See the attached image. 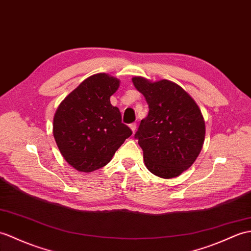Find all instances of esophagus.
Returning a JSON list of instances; mask_svg holds the SVG:
<instances>
[{
	"label": "esophagus",
	"instance_id": "34e87169",
	"mask_svg": "<svg viewBox=\"0 0 251 251\" xmlns=\"http://www.w3.org/2000/svg\"><path fill=\"white\" fill-rule=\"evenodd\" d=\"M129 127H130V129L132 130V132H135L136 129H137V123H131L129 125Z\"/></svg>",
	"mask_w": 251,
	"mask_h": 251
}]
</instances>
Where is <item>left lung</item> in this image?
Masks as SVG:
<instances>
[{"label": "left lung", "mask_w": 251, "mask_h": 251, "mask_svg": "<svg viewBox=\"0 0 251 251\" xmlns=\"http://www.w3.org/2000/svg\"><path fill=\"white\" fill-rule=\"evenodd\" d=\"M132 82L150 109L135 135L144 164L157 176L176 177L192 166L204 143L201 110L183 87L170 80L152 82L136 75Z\"/></svg>", "instance_id": "left-lung-1"}]
</instances>
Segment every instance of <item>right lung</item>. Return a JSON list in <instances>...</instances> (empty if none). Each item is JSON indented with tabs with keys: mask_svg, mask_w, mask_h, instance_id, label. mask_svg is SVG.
<instances>
[{
	"mask_svg": "<svg viewBox=\"0 0 251 251\" xmlns=\"http://www.w3.org/2000/svg\"><path fill=\"white\" fill-rule=\"evenodd\" d=\"M120 80L108 74L91 75L69 93L53 118V137L62 156L80 172H92L109 164L132 131L122 123L110 97Z\"/></svg>",
	"mask_w": 251,
	"mask_h": 251,
	"instance_id": "obj_1",
	"label": "right lung"
}]
</instances>
